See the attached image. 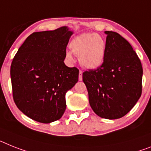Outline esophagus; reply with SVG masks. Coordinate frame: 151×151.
<instances>
[{"label":"esophagus","instance_id":"1","mask_svg":"<svg viewBox=\"0 0 151 151\" xmlns=\"http://www.w3.org/2000/svg\"><path fill=\"white\" fill-rule=\"evenodd\" d=\"M82 71L81 70H80L79 72V81H82Z\"/></svg>","mask_w":151,"mask_h":151}]
</instances>
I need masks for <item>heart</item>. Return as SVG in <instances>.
<instances>
[{
  "label": "heart",
  "mask_w": 151,
  "mask_h": 151,
  "mask_svg": "<svg viewBox=\"0 0 151 151\" xmlns=\"http://www.w3.org/2000/svg\"><path fill=\"white\" fill-rule=\"evenodd\" d=\"M73 54L78 57L80 64L88 69H95L103 64L106 54V41L95 33L82 34L76 37L69 44ZM73 54L66 52V58L73 61Z\"/></svg>",
  "instance_id": "heart-1"
}]
</instances>
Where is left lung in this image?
<instances>
[{
	"instance_id": "8db88e82",
	"label": "left lung",
	"mask_w": 151,
	"mask_h": 151,
	"mask_svg": "<svg viewBox=\"0 0 151 151\" xmlns=\"http://www.w3.org/2000/svg\"><path fill=\"white\" fill-rule=\"evenodd\" d=\"M106 54L96 70L83 73L89 103L102 118H121L134 107L142 93L141 62L130 43L114 31H105Z\"/></svg>"
}]
</instances>
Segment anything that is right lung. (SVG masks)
I'll list each match as a JSON object with an SVG mask.
<instances>
[{
    "label": "right lung",
    "mask_w": 151,
    "mask_h": 151,
    "mask_svg": "<svg viewBox=\"0 0 151 151\" xmlns=\"http://www.w3.org/2000/svg\"><path fill=\"white\" fill-rule=\"evenodd\" d=\"M73 32L68 27L33 33L20 47L11 66L15 104L37 122L58 121L66 110L65 94L78 81L79 70L64 63Z\"/></svg>",
    "instance_id": "obj_1"
}]
</instances>
